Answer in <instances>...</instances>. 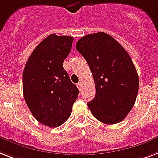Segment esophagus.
<instances>
[{
	"label": "esophagus",
	"instance_id": "esophagus-1",
	"mask_svg": "<svg viewBox=\"0 0 158 158\" xmlns=\"http://www.w3.org/2000/svg\"><path fill=\"white\" fill-rule=\"evenodd\" d=\"M77 88H79V91L82 90V88H83V84H82L81 82H79V83H77Z\"/></svg>",
	"mask_w": 158,
	"mask_h": 158
}]
</instances>
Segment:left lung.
<instances>
[{
  "label": "left lung",
  "mask_w": 158,
  "mask_h": 158,
  "mask_svg": "<svg viewBox=\"0 0 158 158\" xmlns=\"http://www.w3.org/2000/svg\"><path fill=\"white\" fill-rule=\"evenodd\" d=\"M76 49L88 62L96 86V96L88 108L103 123H120L134 106L139 90V76L131 58L105 32L82 37Z\"/></svg>",
  "instance_id": "8db88e82"
}]
</instances>
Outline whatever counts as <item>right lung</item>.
<instances>
[{
    "label": "right lung",
    "mask_w": 158,
    "mask_h": 158,
    "mask_svg": "<svg viewBox=\"0 0 158 158\" xmlns=\"http://www.w3.org/2000/svg\"><path fill=\"white\" fill-rule=\"evenodd\" d=\"M74 38L51 34L33 50L23 74V97L37 121L49 127L62 125L71 114L79 90L64 70Z\"/></svg>",
    "instance_id": "add662e5"
}]
</instances>
